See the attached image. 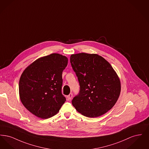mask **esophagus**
<instances>
[{
  "mask_svg": "<svg viewBox=\"0 0 149 149\" xmlns=\"http://www.w3.org/2000/svg\"><path fill=\"white\" fill-rule=\"evenodd\" d=\"M72 93L69 94V95H68L67 96V98H68V100H71V98H72Z\"/></svg>",
  "mask_w": 149,
  "mask_h": 149,
  "instance_id": "34e87169",
  "label": "esophagus"
}]
</instances>
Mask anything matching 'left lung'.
I'll return each mask as SVG.
<instances>
[{
    "instance_id": "8db88e82",
    "label": "left lung",
    "mask_w": 149,
    "mask_h": 149,
    "mask_svg": "<svg viewBox=\"0 0 149 149\" xmlns=\"http://www.w3.org/2000/svg\"><path fill=\"white\" fill-rule=\"evenodd\" d=\"M70 63L80 86L72 106L88 117L107 113L117 102L121 89L120 79L112 66L100 55L84 52L71 55Z\"/></svg>"
}]
</instances>
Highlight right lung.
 I'll return each instance as SVG.
<instances>
[{
  "instance_id": "right-lung-1",
  "label": "right lung",
  "mask_w": 149,
  "mask_h": 149,
  "mask_svg": "<svg viewBox=\"0 0 149 149\" xmlns=\"http://www.w3.org/2000/svg\"><path fill=\"white\" fill-rule=\"evenodd\" d=\"M68 62L67 57L52 54L38 58L22 72L19 98L31 113L47 119L58 113L66 101L61 93L62 74Z\"/></svg>"
}]
</instances>
